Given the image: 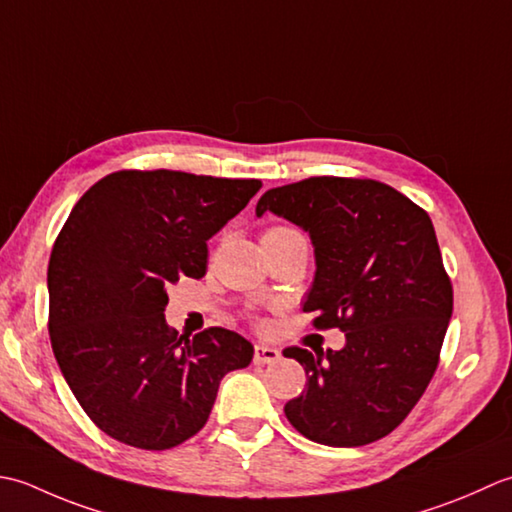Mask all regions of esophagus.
I'll list each match as a JSON object with an SVG mask.
<instances>
[{"mask_svg":"<svg viewBox=\"0 0 512 512\" xmlns=\"http://www.w3.org/2000/svg\"><path fill=\"white\" fill-rule=\"evenodd\" d=\"M280 360V351L267 344H254V362L256 364H274Z\"/></svg>","mask_w":512,"mask_h":512,"instance_id":"1","label":"esophagus"}]
</instances>
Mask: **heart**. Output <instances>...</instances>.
<instances>
[{
	"instance_id": "heart-1",
	"label": "heart",
	"mask_w": 512,
	"mask_h": 512,
	"mask_svg": "<svg viewBox=\"0 0 512 512\" xmlns=\"http://www.w3.org/2000/svg\"><path fill=\"white\" fill-rule=\"evenodd\" d=\"M283 232H294V229H291V227H271V229H267L265 236L267 234H283Z\"/></svg>"
}]
</instances>
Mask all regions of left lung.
<instances>
[{
    "label": "left lung",
    "mask_w": 512,
    "mask_h": 512,
    "mask_svg": "<svg viewBox=\"0 0 512 512\" xmlns=\"http://www.w3.org/2000/svg\"><path fill=\"white\" fill-rule=\"evenodd\" d=\"M274 212L309 232L316 278L302 311L316 329H340V351L287 347L307 371L285 404L291 426L325 446H364L413 411L440 364L453 285L429 214L373 179L311 176L267 190Z\"/></svg>",
    "instance_id": "obj_1"
}]
</instances>
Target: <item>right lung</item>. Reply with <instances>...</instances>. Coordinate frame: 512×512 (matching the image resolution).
Wrapping results in <instances>:
<instances>
[{
	"label": "right lung",
	"instance_id": "right-lung-1",
	"mask_svg": "<svg viewBox=\"0 0 512 512\" xmlns=\"http://www.w3.org/2000/svg\"><path fill=\"white\" fill-rule=\"evenodd\" d=\"M258 179L174 170L103 176L72 207L48 263L52 353L99 429L165 451L203 429L223 375L252 342L210 327H168V287L203 278L207 241L249 203Z\"/></svg>",
	"mask_w": 512,
	"mask_h": 512
}]
</instances>
